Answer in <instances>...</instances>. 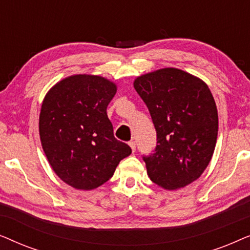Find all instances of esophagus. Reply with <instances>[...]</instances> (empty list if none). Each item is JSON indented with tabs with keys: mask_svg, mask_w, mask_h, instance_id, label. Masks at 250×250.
<instances>
[{
	"mask_svg": "<svg viewBox=\"0 0 250 250\" xmlns=\"http://www.w3.org/2000/svg\"><path fill=\"white\" fill-rule=\"evenodd\" d=\"M129 145V146H131V149H132V151L134 152L135 151V149H136V143H135V141H131L128 143Z\"/></svg>",
	"mask_w": 250,
	"mask_h": 250,
	"instance_id": "esophagus-1",
	"label": "esophagus"
}]
</instances>
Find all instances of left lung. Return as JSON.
I'll return each mask as SVG.
<instances>
[{"label": "left lung", "mask_w": 250, "mask_h": 250, "mask_svg": "<svg viewBox=\"0 0 250 250\" xmlns=\"http://www.w3.org/2000/svg\"><path fill=\"white\" fill-rule=\"evenodd\" d=\"M157 133L155 153L143 157L150 180L176 190L198 180L213 157L218 132L213 94L199 77L162 68L134 80Z\"/></svg>", "instance_id": "left-lung-1"}]
</instances>
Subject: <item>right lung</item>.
Here are the masks:
<instances>
[{
  "label": "right lung",
  "instance_id": "right-lung-1",
  "mask_svg": "<svg viewBox=\"0 0 250 250\" xmlns=\"http://www.w3.org/2000/svg\"><path fill=\"white\" fill-rule=\"evenodd\" d=\"M117 85L98 75L68 76L47 91L40 112V139L53 172L77 190H93L132 153L114 136L107 107Z\"/></svg>",
  "mask_w": 250,
  "mask_h": 250
}]
</instances>
